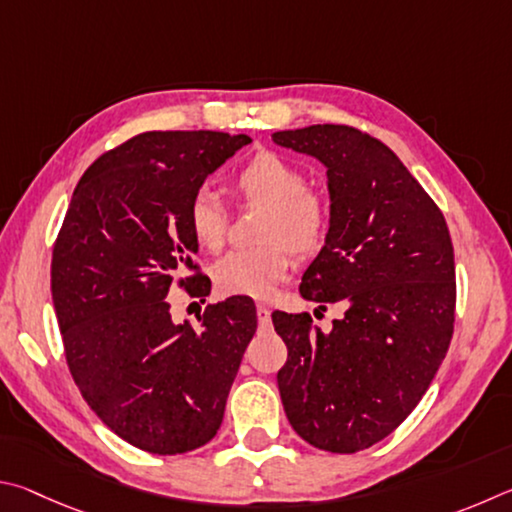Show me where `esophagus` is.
I'll return each mask as SVG.
<instances>
[{
	"mask_svg": "<svg viewBox=\"0 0 512 512\" xmlns=\"http://www.w3.org/2000/svg\"><path fill=\"white\" fill-rule=\"evenodd\" d=\"M270 315H272V312L267 306H256V317H258V324H261V326H270V321H272Z\"/></svg>",
	"mask_w": 512,
	"mask_h": 512,
	"instance_id": "esophagus-1",
	"label": "esophagus"
}]
</instances>
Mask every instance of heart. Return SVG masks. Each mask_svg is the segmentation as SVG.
<instances>
[{"label":"heart","instance_id":"b5f03b06","mask_svg":"<svg viewBox=\"0 0 512 512\" xmlns=\"http://www.w3.org/2000/svg\"><path fill=\"white\" fill-rule=\"evenodd\" d=\"M299 164L272 150H261L242 166L233 186L242 200L265 206L261 240L267 245L233 249L213 265V283L227 297H272L276 285L288 279L297 256H315L330 231V202L319 188L306 186ZM188 229L195 242L218 251L227 236V211L220 197L200 188L188 202Z\"/></svg>","mask_w":512,"mask_h":512}]
</instances>
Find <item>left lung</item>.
<instances>
[{
    "instance_id": "obj_1",
    "label": "left lung",
    "mask_w": 512,
    "mask_h": 512,
    "mask_svg": "<svg viewBox=\"0 0 512 512\" xmlns=\"http://www.w3.org/2000/svg\"><path fill=\"white\" fill-rule=\"evenodd\" d=\"M274 143L326 166L330 231L301 297L346 306L330 333L308 312L272 315L288 346L276 375L303 441L353 454L387 438L425 396L454 333V247L443 213L396 152L351 125H310Z\"/></svg>"
}]
</instances>
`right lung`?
<instances>
[{
  "instance_id": "add662e5",
  "label": "right lung",
  "mask_w": 512,
  "mask_h": 512,
  "mask_svg": "<svg viewBox=\"0 0 512 512\" xmlns=\"http://www.w3.org/2000/svg\"><path fill=\"white\" fill-rule=\"evenodd\" d=\"M247 134L143 132L85 170L53 245L51 297L69 371L94 414L152 454L211 441L245 348L256 333L249 297L173 324L168 292L211 281L195 263L186 211L204 179ZM184 271H195L184 277Z\"/></svg>"
}]
</instances>
